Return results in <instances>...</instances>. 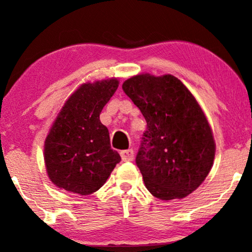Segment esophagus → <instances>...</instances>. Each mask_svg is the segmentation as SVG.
<instances>
[{
    "mask_svg": "<svg viewBox=\"0 0 252 252\" xmlns=\"http://www.w3.org/2000/svg\"><path fill=\"white\" fill-rule=\"evenodd\" d=\"M120 156L124 161H130L134 159V150L133 149H127L120 151Z\"/></svg>",
    "mask_w": 252,
    "mask_h": 252,
    "instance_id": "esophagus-1",
    "label": "esophagus"
}]
</instances>
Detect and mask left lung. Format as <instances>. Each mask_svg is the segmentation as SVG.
Returning <instances> with one entry per match:
<instances>
[{
	"instance_id": "obj_1",
	"label": "left lung",
	"mask_w": 252,
	"mask_h": 252,
	"mask_svg": "<svg viewBox=\"0 0 252 252\" xmlns=\"http://www.w3.org/2000/svg\"><path fill=\"white\" fill-rule=\"evenodd\" d=\"M123 89L147 122L135 159L147 189L163 201L191 194L208 177L216 154L201 105L172 74L134 75Z\"/></svg>"
}]
</instances>
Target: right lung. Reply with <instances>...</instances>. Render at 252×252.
<instances>
[{
	"instance_id": "add662e5",
	"label": "right lung",
	"mask_w": 252,
	"mask_h": 252,
	"mask_svg": "<svg viewBox=\"0 0 252 252\" xmlns=\"http://www.w3.org/2000/svg\"><path fill=\"white\" fill-rule=\"evenodd\" d=\"M119 86L117 78L86 82L70 95L44 141V164L56 187L79 195L98 190L122 160L111 149L99 113Z\"/></svg>"
}]
</instances>
